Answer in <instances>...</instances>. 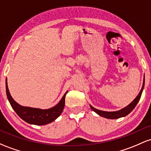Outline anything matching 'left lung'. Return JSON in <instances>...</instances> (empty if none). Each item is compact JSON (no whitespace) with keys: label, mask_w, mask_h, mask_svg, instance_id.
<instances>
[{"label":"left lung","mask_w":151,"mask_h":151,"mask_svg":"<svg viewBox=\"0 0 151 151\" xmlns=\"http://www.w3.org/2000/svg\"><path fill=\"white\" fill-rule=\"evenodd\" d=\"M144 85H145V77H144V79H143V87H142V89L141 90H140V92H139L138 94H137L136 98L132 101L130 105H128L127 107H125V108L122 109V110H120L115 111V112H106V111H102L100 110H97V109H95L94 107H92V105H89V106H90L91 109H92L94 112H95L96 113L98 114L99 115L102 116V117H105V118L117 119L122 117H125V116L128 115L130 112H131L132 110L135 107V106L137 105V102H139V100H140V97H141L142 92H143V90L144 88Z\"/></svg>","instance_id":"obj_1"}]
</instances>
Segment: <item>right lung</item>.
<instances>
[{
    "label": "right lung",
    "instance_id": "1",
    "mask_svg": "<svg viewBox=\"0 0 151 151\" xmlns=\"http://www.w3.org/2000/svg\"><path fill=\"white\" fill-rule=\"evenodd\" d=\"M6 89L8 100L16 114L28 123L36 125H44L50 123L55 120L61 115L65 105V96L67 93V92L64 94L62 100L59 101V103L56 106L47 110H41V109L33 108V107H24L18 104L12 98L10 94L8 88L7 79L6 82Z\"/></svg>",
    "mask_w": 151,
    "mask_h": 151
}]
</instances>
